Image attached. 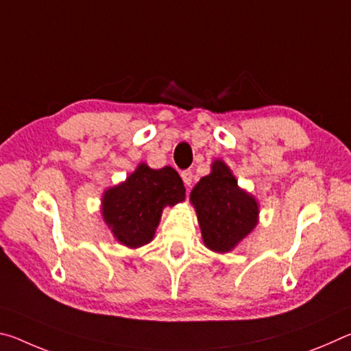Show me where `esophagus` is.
Segmentation results:
<instances>
[{
	"instance_id": "34e87169",
	"label": "esophagus",
	"mask_w": 351,
	"mask_h": 351,
	"mask_svg": "<svg viewBox=\"0 0 351 351\" xmlns=\"http://www.w3.org/2000/svg\"><path fill=\"white\" fill-rule=\"evenodd\" d=\"M181 178H182L184 184H186V186L189 187L190 184H192V180H193V173H192V170H184V171H181Z\"/></svg>"
}]
</instances>
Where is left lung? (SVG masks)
Here are the masks:
<instances>
[{
  "label": "left lung",
  "instance_id": "obj_1",
  "mask_svg": "<svg viewBox=\"0 0 351 351\" xmlns=\"http://www.w3.org/2000/svg\"><path fill=\"white\" fill-rule=\"evenodd\" d=\"M190 203L197 212L204 246L213 252L234 251L258 224V201L239 186L223 159H215L210 173L192 189Z\"/></svg>",
  "mask_w": 351,
  "mask_h": 351
}]
</instances>
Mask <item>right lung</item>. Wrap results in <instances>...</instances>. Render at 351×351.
I'll return each mask as SVG.
<instances>
[{"label":"right lung","instance_id":"obj_1","mask_svg":"<svg viewBox=\"0 0 351 351\" xmlns=\"http://www.w3.org/2000/svg\"><path fill=\"white\" fill-rule=\"evenodd\" d=\"M184 199L186 189L175 169L139 162L125 181L105 190L100 212L117 243L138 249L153 240L164 207Z\"/></svg>","mask_w":351,"mask_h":351}]
</instances>
